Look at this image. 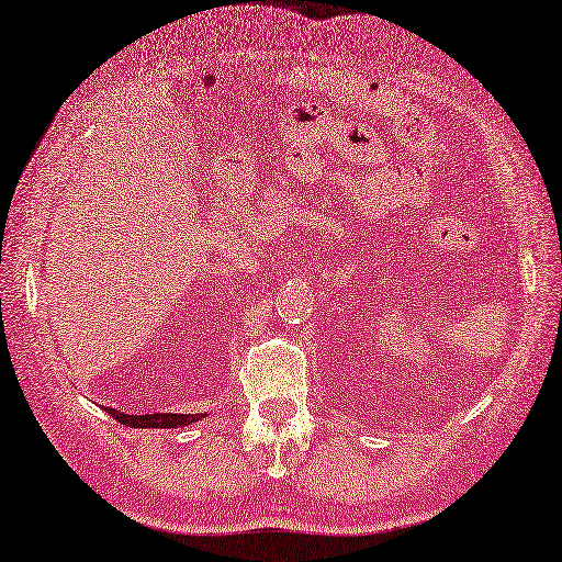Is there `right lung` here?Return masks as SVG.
I'll return each instance as SVG.
<instances>
[{
    "label": "right lung",
    "mask_w": 562,
    "mask_h": 562,
    "mask_svg": "<svg viewBox=\"0 0 562 562\" xmlns=\"http://www.w3.org/2000/svg\"><path fill=\"white\" fill-rule=\"evenodd\" d=\"M106 413L116 422L133 429H176L186 427L190 422H198L202 415H176V413H155V415H123L114 407H106Z\"/></svg>",
    "instance_id": "right-lung-1"
}]
</instances>
